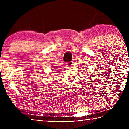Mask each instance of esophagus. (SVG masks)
Wrapping results in <instances>:
<instances>
[{
	"label": "esophagus",
	"mask_w": 129,
	"mask_h": 129,
	"mask_svg": "<svg viewBox=\"0 0 129 129\" xmlns=\"http://www.w3.org/2000/svg\"><path fill=\"white\" fill-rule=\"evenodd\" d=\"M73 63H74L73 61L68 62L67 63H66V66H68V67H71V66H72L73 64Z\"/></svg>",
	"instance_id": "34e87169"
}]
</instances>
